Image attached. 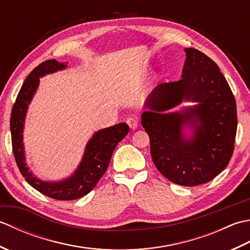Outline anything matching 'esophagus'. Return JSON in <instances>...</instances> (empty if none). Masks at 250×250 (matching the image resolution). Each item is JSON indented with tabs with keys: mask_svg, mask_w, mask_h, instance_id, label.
Segmentation results:
<instances>
[{
	"mask_svg": "<svg viewBox=\"0 0 250 250\" xmlns=\"http://www.w3.org/2000/svg\"><path fill=\"white\" fill-rule=\"evenodd\" d=\"M126 124L129 125L132 130H135L137 126H139V118H137V117H129V118L126 119Z\"/></svg>",
	"mask_w": 250,
	"mask_h": 250,
	"instance_id": "obj_1",
	"label": "esophagus"
}]
</instances>
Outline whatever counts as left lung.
<instances>
[{"instance_id": "left-lung-1", "label": "left lung", "mask_w": 250, "mask_h": 250, "mask_svg": "<svg viewBox=\"0 0 250 250\" xmlns=\"http://www.w3.org/2000/svg\"><path fill=\"white\" fill-rule=\"evenodd\" d=\"M182 79L159 84L148 95L142 125L152 161L164 177L180 186L205 184L224 171L234 149L236 103L218 65L194 48H185ZM183 102L195 105L170 109ZM193 133L187 138L183 128Z\"/></svg>"}]
</instances>
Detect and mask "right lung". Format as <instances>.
Here are the masks:
<instances>
[{
    "instance_id": "add662e5",
    "label": "right lung",
    "mask_w": 250,
    "mask_h": 250,
    "mask_svg": "<svg viewBox=\"0 0 250 250\" xmlns=\"http://www.w3.org/2000/svg\"><path fill=\"white\" fill-rule=\"evenodd\" d=\"M66 66V63L58 62L55 59L36 66L25 78L10 114L13 152L20 173L28 184L41 193L61 201L76 200L89 193L105 174L117 144L129 133V125L125 122L95 132L87 143L81 163L70 177L57 182H46L30 171L25 162L23 146L26 111L39 88L40 78L47 74L64 70Z\"/></svg>"
}]
</instances>
